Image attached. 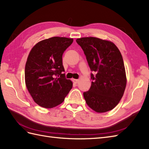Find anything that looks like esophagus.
Returning a JSON list of instances; mask_svg holds the SVG:
<instances>
[{"instance_id":"esophagus-1","label":"esophagus","mask_w":149,"mask_h":149,"mask_svg":"<svg viewBox=\"0 0 149 149\" xmlns=\"http://www.w3.org/2000/svg\"><path fill=\"white\" fill-rule=\"evenodd\" d=\"M72 80L74 83H75V84H77V83H78L79 81V79H72Z\"/></svg>"}]
</instances>
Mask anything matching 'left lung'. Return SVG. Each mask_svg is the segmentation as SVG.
I'll return each instance as SVG.
<instances>
[{
    "instance_id": "8db88e82",
    "label": "left lung",
    "mask_w": 149,
    "mask_h": 149,
    "mask_svg": "<svg viewBox=\"0 0 149 149\" xmlns=\"http://www.w3.org/2000/svg\"><path fill=\"white\" fill-rule=\"evenodd\" d=\"M86 56L93 79L88 91L83 93L88 107L99 113L117 106L124 94L126 76L123 57L113 42L96 37L77 39Z\"/></svg>"
}]
</instances>
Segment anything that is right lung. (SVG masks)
Returning <instances> with one entry per match:
<instances>
[{"label": "right lung", "instance_id": "obj_1", "mask_svg": "<svg viewBox=\"0 0 149 149\" xmlns=\"http://www.w3.org/2000/svg\"><path fill=\"white\" fill-rule=\"evenodd\" d=\"M73 42L66 37H54L33 47L25 65V84L34 102L51 109L63 102L72 82L63 74V54Z\"/></svg>", "mask_w": 149, "mask_h": 149}]
</instances>
